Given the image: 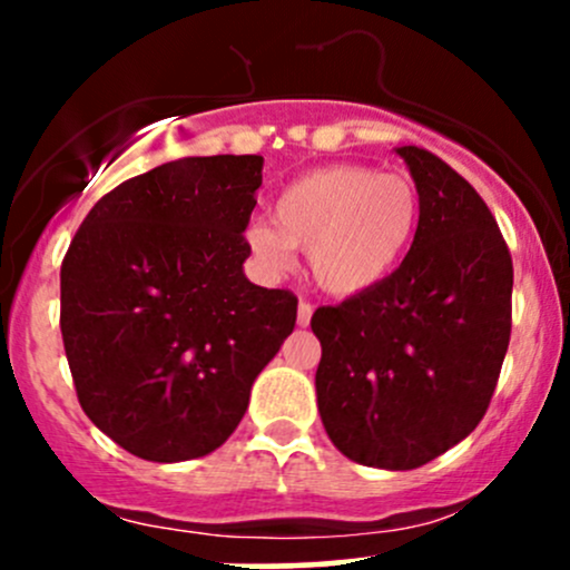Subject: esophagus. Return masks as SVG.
Wrapping results in <instances>:
<instances>
[{
	"instance_id": "obj_1",
	"label": "esophagus",
	"mask_w": 570,
	"mask_h": 570,
	"mask_svg": "<svg viewBox=\"0 0 570 570\" xmlns=\"http://www.w3.org/2000/svg\"><path fill=\"white\" fill-rule=\"evenodd\" d=\"M311 316H313V305L307 303V299H299V305H297V324L299 326H307V324H311Z\"/></svg>"
}]
</instances>
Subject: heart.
Returning a JSON list of instances; mask_svg holds the SVG:
<instances>
[{
  "instance_id": "1",
  "label": "heart",
  "mask_w": 570,
  "mask_h": 570,
  "mask_svg": "<svg viewBox=\"0 0 570 570\" xmlns=\"http://www.w3.org/2000/svg\"><path fill=\"white\" fill-rule=\"evenodd\" d=\"M421 230V195L402 174L362 163L313 168L278 193L271 219L246 227V246L267 273L307 252L324 292L353 297L381 286L404 263Z\"/></svg>"
}]
</instances>
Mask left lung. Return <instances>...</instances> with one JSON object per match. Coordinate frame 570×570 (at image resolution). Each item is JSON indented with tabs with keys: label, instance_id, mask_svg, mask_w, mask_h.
I'll list each match as a JSON object with an SVG mask.
<instances>
[{
	"label": "left lung",
	"instance_id": "left-lung-1",
	"mask_svg": "<svg viewBox=\"0 0 570 570\" xmlns=\"http://www.w3.org/2000/svg\"><path fill=\"white\" fill-rule=\"evenodd\" d=\"M421 230L381 286L322 305L318 412L364 466L417 469L488 412L512 335V254L476 189L423 147H399Z\"/></svg>",
	"mask_w": 570,
	"mask_h": 570
}]
</instances>
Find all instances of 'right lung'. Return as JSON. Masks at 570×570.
<instances>
[{
    "instance_id": "add662e5",
    "label": "right lung",
    "mask_w": 570,
    "mask_h": 570,
    "mask_svg": "<svg viewBox=\"0 0 570 570\" xmlns=\"http://www.w3.org/2000/svg\"><path fill=\"white\" fill-rule=\"evenodd\" d=\"M259 155L163 163L104 195L61 265L77 399L144 461L208 455L297 322L289 289L244 276Z\"/></svg>"
}]
</instances>
